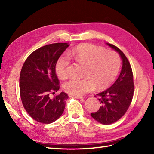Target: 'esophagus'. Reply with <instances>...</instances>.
Wrapping results in <instances>:
<instances>
[{"label":"esophagus","mask_w":154,"mask_h":154,"mask_svg":"<svg viewBox=\"0 0 154 154\" xmlns=\"http://www.w3.org/2000/svg\"><path fill=\"white\" fill-rule=\"evenodd\" d=\"M69 96L70 97H74V98H76V99H83L82 97H77V96H74V95H71V94H69Z\"/></svg>","instance_id":"obj_1"}]
</instances>
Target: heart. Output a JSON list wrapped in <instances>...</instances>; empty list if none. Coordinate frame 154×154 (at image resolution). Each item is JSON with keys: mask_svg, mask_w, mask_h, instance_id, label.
Returning a JSON list of instances; mask_svg holds the SVG:
<instances>
[{"mask_svg": "<svg viewBox=\"0 0 154 154\" xmlns=\"http://www.w3.org/2000/svg\"><path fill=\"white\" fill-rule=\"evenodd\" d=\"M69 56L77 63L85 65L82 79L71 78L63 83V89L71 95L81 97L95 88L103 90L113 82L120 66V60L115 52L91 44L77 45L69 52ZM69 59L63 55L58 59L55 71L59 77L68 75Z\"/></svg>", "mask_w": 154, "mask_h": 154, "instance_id": "b5f03b06", "label": "heart"}]
</instances>
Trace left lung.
I'll return each instance as SVG.
<instances>
[{
    "label": "left lung",
    "mask_w": 154,
    "mask_h": 154,
    "mask_svg": "<svg viewBox=\"0 0 154 154\" xmlns=\"http://www.w3.org/2000/svg\"><path fill=\"white\" fill-rule=\"evenodd\" d=\"M106 44L119 53L122 66L120 75L112 85L97 94L101 106L97 112L91 113L94 120L105 125L116 122L124 116L131 104L134 90L132 68L126 55L115 45Z\"/></svg>",
    "instance_id": "left-lung-1"
}]
</instances>
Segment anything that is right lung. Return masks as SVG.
Segmentation results:
<instances>
[{"label": "right lung", "mask_w": 154, "mask_h": 154, "mask_svg": "<svg viewBox=\"0 0 154 154\" xmlns=\"http://www.w3.org/2000/svg\"><path fill=\"white\" fill-rule=\"evenodd\" d=\"M69 46L67 43L44 45L29 55L20 75V93L25 110L38 122L50 124L63 114L67 93L61 92L51 97L60 89L55 73L57 61Z\"/></svg>", "instance_id": "1"}]
</instances>
